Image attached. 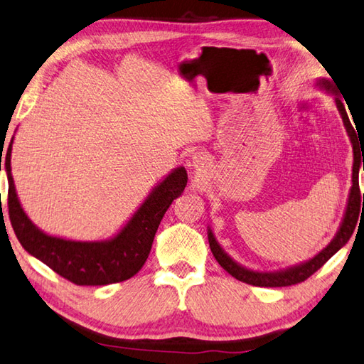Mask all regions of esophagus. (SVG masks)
I'll use <instances>...</instances> for the list:
<instances>
[{
  "mask_svg": "<svg viewBox=\"0 0 364 364\" xmlns=\"http://www.w3.org/2000/svg\"><path fill=\"white\" fill-rule=\"evenodd\" d=\"M206 164H208V159H206L205 156L200 153H196L194 158H192V166H194V168H197V170L206 168Z\"/></svg>",
  "mask_w": 364,
  "mask_h": 364,
  "instance_id": "1",
  "label": "esophagus"
}]
</instances>
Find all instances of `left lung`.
Returning <instances> with one entry per match:
<instances>
[{"instance_id": "1", "label": "left lung", "mask_w": 364, "mask_h": 364, "mask_svg": "<svg viewBox=\"0 0 364 364\" xmlns=\"http://www.w3.org/2000/svg\"><path fill=\"white\" fill-rule=\"evenodd\" d=\"M317 87L320 90H325L326 92H331L334 95V102H336L338 110L341 113V118H343L344 127L347 131V135L350 137L352 141V148H353V167H352V188L350 192H348V198H347V205H346V211L343 220H341V225L334 235L333 240L326 245L322 251L317 252L314 257L296 263V265H291L287 268L277 269V272H254L251 268H246L243 265H240L238 262H235L229 254H227L220 245L218 243V240L213 233L211 227H208V241H210V247L211 252L215 255V259L218 263L223 267L227 273L232 274L233 277H237L238 281L251 284V286H257V287H286V286H294V284L303 282L304 279H308L311 274H314L320 267H323V263L328 262L334 254H336L341 247L346 246V243L350 240L352 233L355 230V225L358 223V215L360 211L364 208V194H363V208H361V194H360V184H358V173L360 168L363 166L364 170V149L360 141V135L355 132V127L352 126L350 119H348V115L346 112V105L341 101V97L336 95V90H334L333 83L326 78H318L316 82ZM363 156V161H360V156Z\"/></svg>"}]
</instances>
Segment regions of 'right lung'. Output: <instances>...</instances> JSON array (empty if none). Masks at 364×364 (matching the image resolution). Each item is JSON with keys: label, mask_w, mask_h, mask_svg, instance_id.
Segmentation results:
<instances>
[{"label": "right lung", "mask_w": 364, "mask_h": 364, "mask_svg": "<svg viewBox=\"0 0 364 364\" xmlns=\"http://www.w3.org/2000/svg\"><path fill=\"white\" fill-rule=\"evenodd\" d=\"M12 144L14 137L7 146L4 159L7 183H9L7 206H9L12 229L25 251L77 286H107V284L126 281L139 273L151 251L154 235L164 215L186 188V168H173L162 181L156 184L144 203L112 238L77 241L55 237L41 230L21 208L11 172ZM1 156L3 153L0 154V170Z\"/></svg>", "instance_id": "add662e5"}]
</instances>
